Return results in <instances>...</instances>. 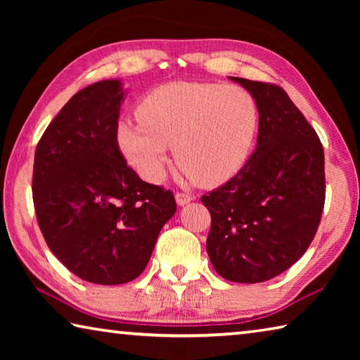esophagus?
Listing matches in <instances>:
<instances>
[{
    "label": "esophagus",
    "mask_w": 360,
    "mask_h": 360,
    "mask_svg": "<svg viewBox=\"0 0 360 360\" xmlns=\"http://www.w3.org/2000/svg\"><path fill=\"white\" fill-rule=\"evenodd\" d=\"M193 200L192 195L188 193H184V192H178L176 193V203H178L179 206H184V205H188Z\"/></svg>",
    "instance_id": "34e87169"
}]
</instances>
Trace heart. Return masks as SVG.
Here are the masks:
<instances>
[{
  "label": "heart",
  "mask_w": 360,
  "mask_h": 360,
  "mask_svg": "<svg viewBox=\"0 0 360 360\" xmlns=\"http://www.w3.org/2000/svg\"><path fill=\"white\" fill-rule=\"evenodd\" d=\"M141 122L120 120L115 141L144 181L158 184L174 155L188 178L212 187L241 172L259 130L254 96L238 85L176 81L144 96Z\"/></svg>",
  "instance_id": "b5f03b06"
}]
</instances>
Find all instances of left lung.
<instances>
[{
	"instance_id": "obj_1",
	"label": "left lung",
	"mask_w": 360,
	"mask_h": 360,
	"mask_svg": "<svg viewBox=\"0 0 360 360\" xmlns=\"http://www.w3.org/2000/svg\"><path fill=\"white\" fill-rule=\"evenodd\" d=\"M230 79L257 103V146L238 174L202 197L211 214L206 251L222 278L254 284L288 270L311 245L326 200L324 149L281 87Z\"/></svg>"
}]
</instances>
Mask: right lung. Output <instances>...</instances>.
I'll list each match as a JSON object with an SVG mask.
<instances>
[{
	"instance_id": "obj_1",
	"label": "right lung",
	"mask_w": 360,
	"mask_h": 360,
	"mask_svg": "<svg viewBox=\"0 0 360 360\" xmlns=\"http://www.w3.org/2000/svg\"><path fill=\"white\" fill-rule=\"evenodd\" d=\"M125 90L119 79L82 89L34 152L33 202L52 254L84 281L114 285L144 271L173 193L127 167L115 141Z\"/></svg>"
}]
</instances>
